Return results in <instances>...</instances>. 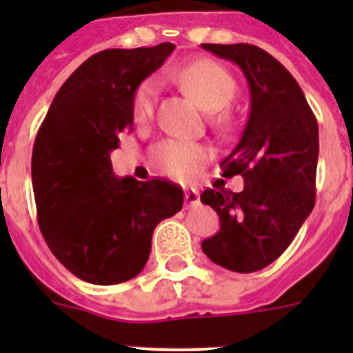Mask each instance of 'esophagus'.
Here are the masks:
<instances>
[{"mask_svg": "<svg viewBox=\"0 0 353 353\" xmlns=\"http://www.w3.org/2000/svg\"><path fill=\"white\" fill-rule=\"evenodd\" d=\"M199 203V192L192 187H187L185 189V205L187 207H194Z\"/></svg>", "mask_w": 353, "mask_h": 353, "instance_id": "obj_1", "label": "esophagus"}]
</instances>
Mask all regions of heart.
<instances>
[{"label":"heart","mask_w":353,"mask_h":353,"mask_svg":"<svg viewBox=\"0 0 353 353\" xmlns=\"http://www.w3.org/2000/svg\"><path fill=\"white\" fill-rule=\"evenodd\" d=\"M180 83L191 93V97L207 111H219L226 108L235 95L236 84L232 74L212 60H199L187 65L179 74ZM159 84L154 77L143 81L134 92L132 117L138 121H145L154 113ZM210 157V152L201 143L166 139L154 146L152 162L161 173L187 179L194 174Z\"/></svg>","instance_id":"obj_1"}]
</instances>
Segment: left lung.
I'll use <instances>...</instances> for the list:
<instances>
[{
	"instance_id": "1",
	"label": "left lung",
	"mask_w": 353,
	"mask_h": 353,
	"mask_svg": "<svg viewBox=\"0 0 353 353\" xmlns=\"http://www.w3.org/2000/svg\"><path fill=\"white\" fill-rule=\"evenodd\" d=\"M201 48L239 65L251 95L244 132L221 162L228 179L242 174L244 189L201 194L221 221L201 249L224 269L256 272L281 256L313 210L318 123L297 81L267 51L249 43Z\"/></svg>"
}]
</instances>
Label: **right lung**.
Masks as SVG:
<instances>
[{"label": "right lung", "mask_w": 353, "mask_h": 353, "mask_svg": "<svg viewBox=\"0 0 353 353\" xmlns=\"http://www.w3.org/2000/svg\"><path fill=\"white\" fill-rule=\"evenodd\" d=\"M174 46L105 49L63 83L37 134L31 182L43 239L65 269L118 285L145 269L152 235L182 210V187L117 179L109 154L132 130V97Z\"/></svg>", "instance_id": "obj_1"}]
</instances>
